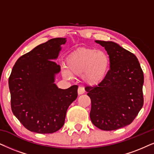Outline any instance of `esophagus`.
Here are the masks:
<instances>
[{
    "label": "esophagus",
    "instance_id": "1",
    "mask_svg": "<svg viewBox=\"0 0 154 154\" xmlns=\"http://www.w3.org/2000/svg\"><path fill=\"white\" fill-rule=\"evenodd\" d=\"M85 88H84L83 87H79L78 88V90H77V92H78V94L80 95V94H82L85 93Z\"/></svg>",
    "mask_w": 154,
    "mask_h": 154
}]
</instances>
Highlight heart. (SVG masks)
Returning a JSON list of instances; mask_svg holds the SVG:
<instances>
[{"mask_svg": "<svg viewBox=\"0 0 154 154\" xmlns=\"http://www.w3.org/2000/svg\"><path fill=\"white\" fill-rule=\"evenodd\" d=\"M111 65L109 54L94 48H80L68 55L66 60L67 69L63 75L71 78L72 75H82L85 82L91 86L102 83L106 78Z\"/></svg>", "mask_w": 154, "mask_h": 154, "instance_id": "b5f03b06", "label": "heart"}]
</instances>
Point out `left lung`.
I'll list each match as a JSON object with an SVG mask.
<instances>
[{
	"label": "left lung",
	"mask_w": 154,
	"mask_h": 154,
	"mask_svg": "<svg viewBox=\"0 0 154 154\" xmlns=\"http://www.w3.org/2000/svg\"><path fill=\"white\" fill-rule=\"evenodd\" d=\"M111 60L110 69L102 83L86 87L91 99L92 124L104 131L129 125L143 104V73L137 57L112 41L95 40Z\"/></svg>",
	"instance_id": "left-lung-1"
}]
</instances>
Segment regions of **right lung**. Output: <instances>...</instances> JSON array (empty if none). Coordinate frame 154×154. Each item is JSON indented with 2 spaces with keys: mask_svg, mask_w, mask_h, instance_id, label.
Segmentation results:
<instances>
[{
  "mask_svg": "<svg viewBox=\"0 0 154 154\" xmlns=\"http://www.w3.org/2000/svg\"><path fill=\"white\" fill-rule=\"evenodd\" d=\"M66 38L50 39L23 54L8 79L11 109L29 131L52 134L65 124L69 106L77 97V85L62 89L54 84L60 72L56 60Z\"/></svg>",
  "mask_w": 154,
  "mask_h": 154,
  "instance_id": "right-lung-1",
  "label": "right lung"
}]
</instances>
